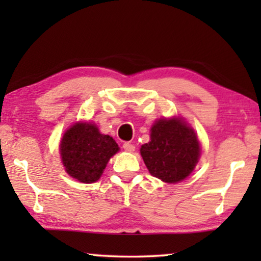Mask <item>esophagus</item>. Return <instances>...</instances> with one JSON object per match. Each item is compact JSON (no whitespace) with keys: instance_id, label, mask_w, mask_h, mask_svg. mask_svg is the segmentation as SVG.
I'll return each mask as SVG.
<instances>
[{"instance_id":"esophagus-1","label":"esophagus","mask_w":261,"mask_h":261,"mask_svg":"<svg viewBox=\"0 0 261 261\" xmlns=\"http://www.w3.org/2000/svg\"><path fill=\"white\" fill-rule=\"evenodd\" d=\"M123 149L126 152H134L135 151V146L133 144H130V142H124Z\"/></svg>"}]
</instances>
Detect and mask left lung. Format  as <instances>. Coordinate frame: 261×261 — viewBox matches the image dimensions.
I'll return each mask as SVG.
<instances>
[{
  "label": "left lung",
  "mask_w": 261,
  "mask_h": 261,
  "mask_svg": "<svg viewBox=\"0 0 261 261\" xmlns=\"http://www.w3.org/2000/svg\"><path fill=\"white\" fill-rule=\"evenodd\" d=\"M149 173L165 183L184 180L198 163L201 145L195 130L181 117L156 120L151 140L140 148Z\"/></svg>",
  "instance_id": "obj_1"
}]
</instances>
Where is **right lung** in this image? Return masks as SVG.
<instances>
[{
	"label": "right lung",
	"mask_w": 261,
	"mask_h": 261,
	"mask_svg": "<svg viewBox=\"0 0 261 261\" xmlns=\"http://www.w3.org/2000/svg\"><path fill=\"white\" fill-rule=\"evenodd\" d=\"M109 135L99 133L91 122H76L64 133L59 145L65 171L81 183H95L101 178L109 159L119 152Z\"/></svg>",
	"instance_id": "add662e5"
}]
</instances>
